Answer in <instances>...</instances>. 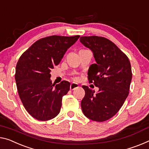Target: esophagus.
I'll use <instances>...</instances> for the list:
<instances>
[{"mask_svg":"<svg viewBox=\"0 0 149 149\" xmlns=\"http://www.w3.org/2000/svg\"><path fill=\"white\" fill-rule=\"evenodd\" d=\"M79 86V85L77 83H75V82H72V83L70 84V90H74V89L78 88Z\"/></svg>","mask_w":149,"mask_h":149,"instance_id":"esophagus-1","label":"esophagus"}]
</instances>
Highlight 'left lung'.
<instances>
[{
	"label": "left lung",
	"instance_id": "obj_1",
	"mask_svg": "<svg viewBox=\"0 0 149 149\" xmlns=\"http://www.w3.org/2000/svg\"><path fill=\"white\" fill-rule=\"evenodd\" d=\"M81 42L93 52L96 63L89 67V82L98 91L82 86L85 95L81 101L82 113L89 119L102 122L117 113L129 95L132 80L130 61L115 44L97 36H81Z\"/></svg>",
	"mask_w": 149,
	"mask_h": 149
}]
</instances>
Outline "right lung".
<instances>
[{
  "label": "right lung",
  "mask_w": 149,
  "mask_h": 149,
  "mask_svg": "<svg viewBox=\"0 0 149 149\" xmlns=\"http://www.w3.org/2000/svg\"><path fill=\"white\" fill-rule=\"evenodd\" d=\"M79 37L54 35L41 38L20 57L15 73L18 93L25 109L36 119L49 120L60 113L70 82L52 84L51 71Z\"/></svg>",
  "instance_id": "right-lung-1"
}]
</instances>
